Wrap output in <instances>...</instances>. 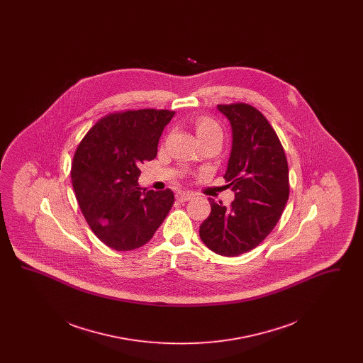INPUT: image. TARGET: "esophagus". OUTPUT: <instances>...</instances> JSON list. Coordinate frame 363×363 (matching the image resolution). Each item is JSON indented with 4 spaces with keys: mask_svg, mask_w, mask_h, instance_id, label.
Wrapping results in <instances>:
<instances>
[{
    "mask_svg": "<svg viewBox=\"0 0 363 363\" xmlns=\"http://www.w3.org/2000/svg\"><path fill=\"white\" fill-rule=\"evenodd\" d=\"M194 194L191 191H185V190H179L177 191L175 194V199L179 201V203H185V201H189L190 199H193Z\"/></svg>",
    "mask_w": 363,
    "mask_h": 363,
    "instance_id": "esophagus-1",
    "label": "esophagus"
}]
</instances>
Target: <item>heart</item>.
<instances>
[{
    "mask_svg": "<svg viewBox=\"0 0 363 363\" xmlns=\"http://www.w3.org/2000/svg\"><path fill=\"white\" fill-rule=\"evenodd\" d=\"M196 132L200 136H207V135H213V133H218V135H222V130H220V126L219 123L215 121L213 118L208 117V116H201L196 120Z\"/></svg>",
    "mask_w": 363,
    "mask_h": 363,
    "instance_id": "heart-1",
    "label": "heart"
}]
</instances>
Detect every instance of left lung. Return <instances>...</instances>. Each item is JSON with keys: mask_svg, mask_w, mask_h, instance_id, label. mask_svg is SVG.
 <instances>
[{"mask_svg": "<svg viewBox=\"0 0 363 363\" xmlns=\"http://www.w3.org/2000/svg\"><path fill=\"white\" fill-rule=\"evenodd\" d=\"M233 129V148L223 178L235 193L230 207L211 203L200 238L212 252L235 257L264 241L277 225L290 194L289 164L277 132L256 107L218 104Z\"/></svg>", "mask_w": 363, "mask_h": 363, "instance_id": "8db88e82", "label": "left lung"}]
</instances>
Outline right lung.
Listing matches in <instances>:
<instances>
[{"label": "right lung", "mask_w": 363, "mask_h": 363, "mask_svg": "<svg viewBox=\"0 0 363 363\" xmlns=\"http://www.w3.org/2000/svg\"><path fill=\"white\" fill-rule=\"evenodd\" d=\"M175 111L141 108L101 118L80 141L72 163V185L94 234L126 252L150 241L174 204L170 189L140 188V164L152 160Z\"/></svg>", "instance_id": "add662e5"}]
</instances>
